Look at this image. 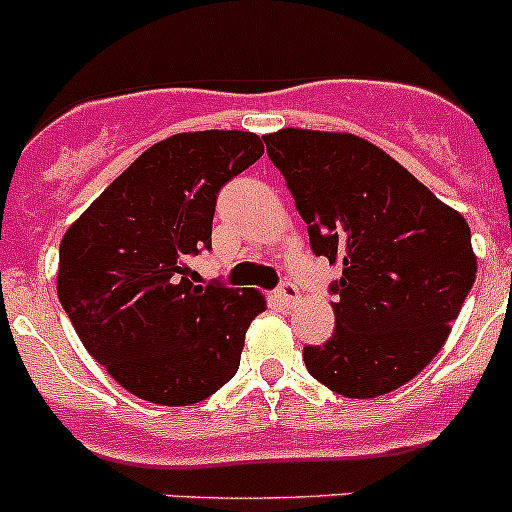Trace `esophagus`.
I'll use <instances>...</instances> for the list:
<instances>
[{"label":"esophagus","mask_w":512,"mask_h":512,"mask_svg":"<svg viewBox=\"0 0 512 512\" xmlns=\"http://www.w3.org/2000/svg\"><path fill=\"white\" fill-rule=\"evenodd\" d=\"M277 300L282 302V305H295V300H297V285L295 282H290V280H285V282H280V287H277Z\"/></svg>","instance_id":"34e87169"}]
</instances>
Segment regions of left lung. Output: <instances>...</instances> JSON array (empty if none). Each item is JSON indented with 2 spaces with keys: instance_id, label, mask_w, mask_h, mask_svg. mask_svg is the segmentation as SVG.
<instances>
[{
  "instance_id": "obj_1",
  "label": "left lung",
  "mask_w": 512,
  "mask_h": 512,
  "mask_svg": "<svg viewBox=\"0 0 512 512\" xmlns=\"http://www.w3.org/2000/svg\"><path fill=\"white\" fill-rule=\"evenodd\" d=\"M265 145L312 252L342 262L335 332L305 345L307 370L345 398L398 390L438 355L473 287L468 222L355 135L287 127Z\"/></svg>"
}]
</instances>
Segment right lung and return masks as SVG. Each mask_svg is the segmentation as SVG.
I'll return each mask as SVG.
<instances>
[{"mask_svg": "<svg viewBox=\"0 0 512 512\" xmlns=\"http://www.w3.org/2000/svg\"><path fill=\"white\" fill-rule=\"evenodd\" d=\"M265 147L252 132H182L137 157L59 245L57 295L89 355L142 400L195 405L240 367L260 292L197 285L222 187Z\"/></svg>", "mask_w": 512, "mask_h": 512, "instance_id": "add662e5", "label": "right lung"}]
</instances>
